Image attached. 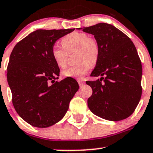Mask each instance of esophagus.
I'll list each match as a JSON object with an SVG mask.
<instances>
[{
	"instance_id": "34e87169",
	"label": "esophagus",
	"mask_w": 153,
	"mask_h": 153,
	"mask_svg": "<svg viewBox=\"0 0 153 153\" xmlns=\"http://www.w3.org/2000/svg\"><path fill=\"white\" fill-rule=\"evenodd\" d=\"M78 83L79 87H82L84 85H85V82H83L82 80H78Z\"/></svg>"
}]
</instances>
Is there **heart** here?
Here are the masks:
<instances>
[{
    "label": "heart",
    "mask_w": 153,
    "mask_h": 153,
    "mask_svg": "<svg viewBox=\"0 0 153 153\" xmlns=\"http://www.w3.org/2000/svg\"><path fill=\"white\" fill-rule=\"evenodd\" d=\"M63 48L54 46L51 55L59 68H65L67 64V53L76 51L75 55L76 65L62 72L64 77L82 78L89 71L92 65L97 63L99 57L100 47L96 39L90 38L88 34L73 32L64 36L61 40Z\"/></svg>",
    "instance_id": "heart-1"
}]
</instances>
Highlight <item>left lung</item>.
Wrapping results in <instances>:
<instances>
[{
	"label": "left lung",
	"instance_id": "obj_1",
	"mask_svg": "<svg viewBox=\"0 0 153 153\" xmlns=\"http://www.w3.org/2000/svg\"><path fill=\"white\" fill-rule=\"evenodd\" d=\"M79 29L93 34L100 47L99 57L90 76L101 77L86 82L93 90L88 107L107 120L126 119L142 96V67L135 46L129 37L110 24Z\"/></svg>",
	"mask_w": 153,
	"mask_h": 153
}]
</instances>
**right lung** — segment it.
<instances>
[{"instance_id": "right-lung-1", "label": "right lung", "mask_w": 153, "mask_h": 153, "mask_svg": "<svg viewBox=\"0 0 153 153\" xmlns=\"http://www.w3.org/2000/svg\"><path fill=\"white\" fill-rule=\"evenodd\" d=\"M75 28L37 30L16 44L7 67V80L12 103L25 122L47 128L63 117L79 90L74 79L60 82V68L51 55L56 41Z\"/></svg>"}]
</instances>
